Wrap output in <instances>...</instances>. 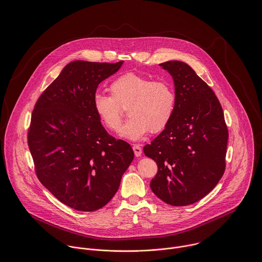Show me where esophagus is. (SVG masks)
<instances>
[{
  "label": "esophagus",
  "instance_id": "1",
  "mask_svg": "<svg viewBox=\"0 0 262 262\" xmlns=\"http://www.w3.org/2000/svg\"><path fill=\"white\" fill-rule=\"evenodd\" d=\"M132 148H133V151H134L135 156L139 157V156L142 154V148H141V146H140V145H138V144H134Z\"/></svg>",
  "mask_w": 262,
  "mask_h": 262
}]
</instances>
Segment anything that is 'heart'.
Listing matches in <instances>:
<instances>
[{
  "instance_id": "b5f03b06",
  "label": "heart",
  "mask_w": 262,
  "mask_h": 262,
  "mask_svg": "<svg viewBox=\"0 0 262 262\" xmlns=\"http://www.w3.org/2000/svg\"><path fill=\"white\" fill-rule=\"evenodd\" d=\"M110 92L111 96L102 93L94 96V111L106 128L117 131L123 120V109H127L130 119L120 134L128 139L137 140L149 131L160 132L174 112L176 93L165 80L127 73L113 81Z\"/></svg>"
}]
</instances>
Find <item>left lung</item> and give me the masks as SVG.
Returning <instances> with one entry per match:
<instances>
[{"label":"left lung","instance_id":"obj_1","mask_svg":"<svg viewBox=\"0 0 262 262\" xmlns=\"http://www.w3.org/2000/svg\"><path fill=\"white\" fill-rule=\"evenodd\" d=\"M172 75L174 112L164 130L143 147L157 164L152 191L171 206H187L217 186L226 168L228 128L214 91L185 62L159 64Z\"/></svg>","mask_w":262,"mask_h":262}]
</instances>
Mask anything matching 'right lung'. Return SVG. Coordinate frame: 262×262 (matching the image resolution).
<instances>
[{
  "instance_id": "right-lung-1",
  "label": "right lung",
  "mask_w": 262,
  "mask_h": 262,
  "mask_svg": "<svg viewBox=\"0 0 262 262\" xmlns=\"http://www.w3.org/2000/svg\"><path fill=\"white\" fill-rule=\"evenodd\" d=\"M122 63L70 62L32 112L27 137L38 180L77 211L93 212L108 204L134 158L129 143L111 136L93 107L100 82Z\"/></svg>"
}]
</instances>
